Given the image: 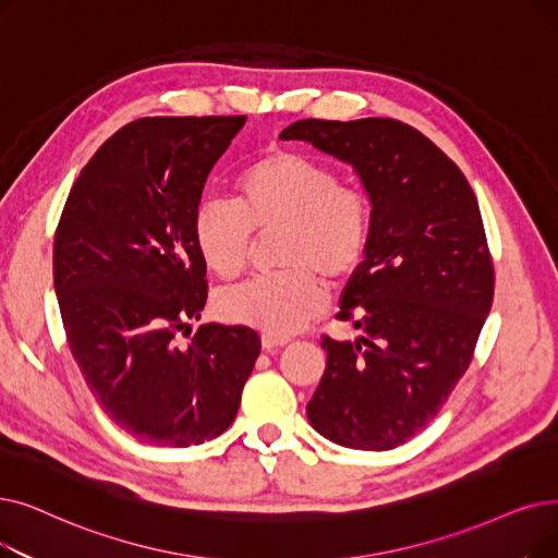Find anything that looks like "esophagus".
Segmentation results:
<instances>
[{"instance_id": "obj_1", "label": "esophagus", "mask_w": 558, "mask_h": 558, "mask_svg": "<svg viewBox=\"0 0 558 558\" xmlns=\"http://www.w3.org/2000/svg\"><path fill=\"white\" fill-rule=\"evenodd\" d=\"M289 344V337H276V335H262V347L266 351H278L280 347Z\"/></svg>"}]
</instances>
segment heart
<instances>
[{
    "label": "heart",
    "instance_id": "heart-1",
    "mask_svg": "<svg viewBox=\"0 0 558 558\" xmlns=\"http://www.w3.org/2000/svg\"><path fill=\"white\" fill-rule=\"evenodd\" d=\"M274 236L282 269L257 276L219 299L223 319L287 337L326 307V282L349 280L372 234L367 191L339 180L314 155L278 148L241 168L234 203L203 198L193 209V241L207 269L234 280L251 262L255 234Z\"/></svg>",
    "mask_w": 558,
    "mask_h": 558
}]
</instances>
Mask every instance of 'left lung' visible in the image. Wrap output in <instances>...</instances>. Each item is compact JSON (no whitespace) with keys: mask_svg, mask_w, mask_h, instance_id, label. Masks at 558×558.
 I'll return each instance as SVG.
<instances>
[{"mask_svg":"<svg viewBox=\"0 0 558 558\" xmlns=\"http://www.w3.org/2000/svg\"><path fill=\"white\" fill-rule=\"evenodd\" d=\"M280 138L351 163L372 201L369 246L337 314L365 335H322L328 360L307 420L342 447L395 449L440 413L493 305L476 196L438 145L395 118H307Z\"/></svg>","mask_w":558,"mask_h":558,"instance_id":"left-lung-1","label":"left lung"}]
</instances>
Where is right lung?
Listing matches in <instances>:
<instances>
[{"label":"right lung","instance_id":"obj_1","mask_svg":"<svg viewBox=\"0 0 558 558\" xmlns=\"http://www.w3.org/2000/svg\"><path fill=\"white\" fill-rule=\"evenodd\" d=\"M246 116L138 118L70 189L54 234V289L72 357L107 417L138 442L221 435L259 355L246 326L189 319L207 303L193 209Z\"/></svg>","mask_w":558,"mask_h":558}]
</instances>
